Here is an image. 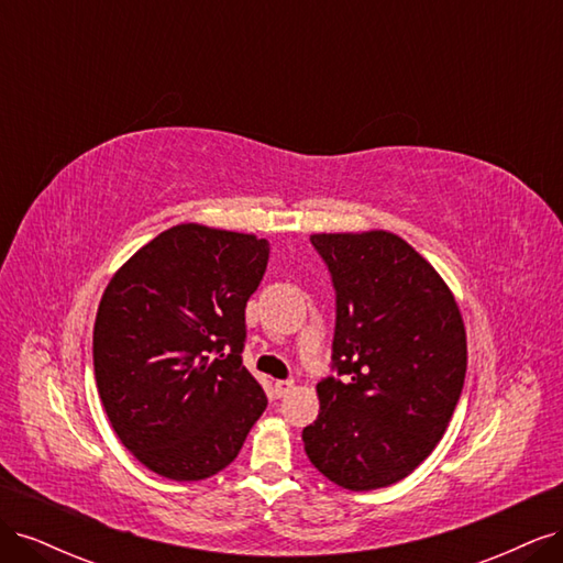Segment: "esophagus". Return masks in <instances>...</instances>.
<instances>
[{
	"instance_id": "obj_1",
	"label": "esophagus",
	"mask_w": 563,
	"mask_h": 563,
	"mask_svg": "<svg viewBox=\"0 0 563 563\" xmlns=\"http://www.w3.org/2000/svg\"><path fill=\"white\" fill-rule=\"evenodd\" d=\"M291 389H294V383H291V380H277V383H275V395H277V397H286Z\"/></svg>"
}]
</instances>
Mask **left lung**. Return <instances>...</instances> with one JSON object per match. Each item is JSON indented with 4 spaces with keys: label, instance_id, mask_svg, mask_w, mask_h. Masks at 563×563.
<instances>
[{
    "label": "left lung",
    "instance_id": "obj_1",
    "mask_svg": "<svg viewBox=\"0 0 563 563\" xmlns=\"http://www.w3.org/2000/svg\"><path fill=\"white\" fill-rule=\"evenodd\" d=\"M335 286L333 364L302 430L310 463L347 490L401 482L444 437L467 371V333L439 272L385 230L310 234Z\"/></svg>",
    "mask_w": 563,
    "mask_h": 563
}]
</instances>
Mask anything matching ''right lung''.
Instances as JSON below:
<instances>
[{"mask_svg":"<svg viewBox=\"0 0 563 563\" xmlns=\"http://www.w3.org/2000/svg\"><path fill=\"white\" fill-rule=\"evenodd\" d=\"M267 255L255 234L180 223L135 251L100 298V401L119 441L166 479L225 470L265 411L240 354Z\"/></svg>","mask_w":563,"mask_h":563,"instance_id":"add662e5","label":"right lung"}]
</instances>
